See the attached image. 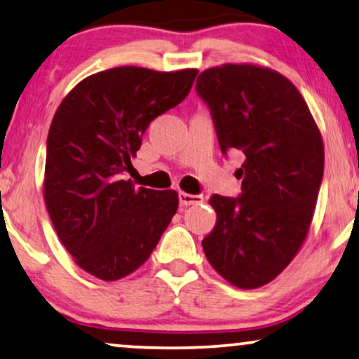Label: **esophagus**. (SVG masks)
<instances>
[{
	"label": "esophagus",
	"mask_w": 359,
	"mask_h": 359,
	"mask_svg": "<svg viewBox=\"0 0 359 359\" xmlns=\"http://www.w3.org/2000/svg\"><path fill=\"white\" fill-rule=\"evenodd\" d=\"M180 198V204L183 205V208H188V205H194V204H201L203 203V196L199 194H188V193H181L178 194Z\"/></svg>",
	"instance_id": "34e87169"
}]
</instances>
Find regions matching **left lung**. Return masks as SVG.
Here are the masks:
<instances>
[{
  "label": "left lung",
  "mask_w": 359,
  "mask_h": 359,
  "mask_svg": "<svg viewBox=\"0 0 359 359\" xmlns=\"http://www.w3.org/2000/svg\"><path fill=\"white\" fill-rule=\"evenodd\" d=\"M196 91L209 106L220 150L245 155L242 194L209 199L217 222L203 240L205 258L232 286L262 287L307 237L323 176L322 134L297 88L271 68H208Z\"/></svg>",
  "instance_id": "obj_1"
}]
</instances>
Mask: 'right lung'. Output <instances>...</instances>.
<instances>
[{
  "label": "right lung",
  "instance_id": "1",
  "mask_svg": "<svg viewBox=\"0 0 359 359\" xmlns=\"http://www.w3.org/2000/svg\"><path fill=\"white\" fill-rule=\"evenodd\" d=\"M196 75L111 68L78 83L53 116L43 199L67 252L102 281L139 269L178 210L176 191L135 189L122 176L150 122L188 96Z\"/></svg>",
  "mask_w": 359,
  "mask_h": 359
}]
</instances>
